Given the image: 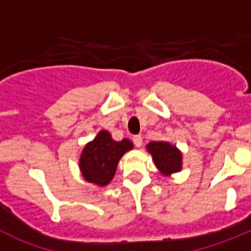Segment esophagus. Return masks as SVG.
<instances>
[{"mask_svg": "<svg viewBox=\"0 0 251 251\" xmlns=\"http://www.w3.org/2000/svg\"><path fill=\"white\" fill-rule=\"evenodd\" d=\"M133 143H134V145H136V147H141L142 146V137L139 136H134L133 137Z\"/></svg>", "mask_w": 251, "mask_h": 251, "instance_id": "34e87169", "label": "esophagus"}]
</instances>
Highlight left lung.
I'll return each instance as SVG.
<instances>
[{"label":"left lung","instance_id":"1","mask_svg":"<svg viewBox=\"0 0 251 251\" xmlns=\"http://www.w3.org/2000/svg\"><path fill=\"white\" fill-rule=\"evenodd\" d=\"M147 151L152 154L153 162L162 175L170 176L182 168V153L168 142H150Z\"/></svg>","mask_w":251,"mask_h":251}]
</instances>
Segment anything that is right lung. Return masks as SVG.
Instances as JSON below:
<instances>
[{
  "label": "right lung",
  "instance_id": "1",
  "mask_svg": "<svg viewBox=\"0 0 251 251\" xmlns=\"http://www.w3.org/2000/svg\"><path fill=\"white\" fill-rule=\"evenodd\" d=\"M132 148L133 143L128 139L117 142L109 132L100 130L81 152L79 167L83 177L90 183L106 186L114 177L119 159Z\"/></svg>",
  "mask_w": 251,
  "mask_h": 251
}]
</instances>
